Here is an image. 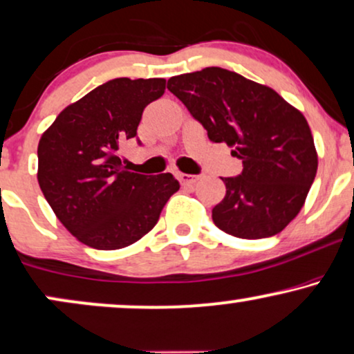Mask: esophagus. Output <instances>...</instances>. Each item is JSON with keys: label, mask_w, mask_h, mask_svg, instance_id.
Listing matches in <instances>:
<instances>
[{"label": "esophagus", "mask_w": 354, "mask_h": 354, "mask_svg": "<svg viewBox=\"0 0 354 354\" xmlns=\"http://www.w3.org/2000/svg\"><path fill=\"white\" fill-rule=\"evenodd\" d=\"M178 180H180L183 186H191L199 180V176H196V174H187V173H178Z\"/></svg>", "instance_id": "1"}]
</instances>
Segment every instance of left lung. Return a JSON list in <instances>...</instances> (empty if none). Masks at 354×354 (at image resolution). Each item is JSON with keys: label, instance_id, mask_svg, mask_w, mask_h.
Listing matches in <instances>:
<instances>
[{"label": "left lung", "instance_id": "left-lung-1", "mask_svg": "<svg viewBox=\"0 0 354 354\" xmlns=\"http://www.w3.org/2000/svg\"><path fill=\"white\" fill-rule=\"evenodd\" d=\"M168 89L207 131L241 160L239 176L222 178L225 198L212 221L225 234L272 236L297 216L317 174V151L301 111L274 89L218 66L171 77Z\"/></svg>", "mask_w": 354, "mask_h": 354}]
</instances>
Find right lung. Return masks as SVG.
<instances>
[{
    "label": "right lung",
    "mask_w": 354,
    "mask_h": 354,
    "mask_svg": "<svg viewBox=\"0 0 354 354\" xmlns=\"http://www.w3.org/2000/svg\"><path fill=\"white\" fill-rule=\"evenodd\" d=\"M163 78H114L65 107L39 142V186L65 229L96 250H119L153 229L180 189L171 173L122 167L119 147L137 137ZM140 144V140H137Z\"/></svg>",
    "instance_id": "right-lung-1"
}]
</instances>
